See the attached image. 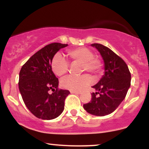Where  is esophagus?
<instances>
[{
  "label": "esophagus",
  "instance_id": "obj_1",
  "mask_svg": "<svg viewBox=\"0 0 149 149\" xmlns=\"http://www.w3.org/2000/svg\"><path fill=\"white\" fill-rule=\"evenodd\" d=\"M71 94H80V92L79 91H71Z\"/></svg>",
  "mask_w": 149,
  "mask_h": 149
}]
</instances>
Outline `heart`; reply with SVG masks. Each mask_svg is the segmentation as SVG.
Segmentation results:
<instances>
[{
	"instance_id": "obj_1",
	"label": "heart",
	"mask_w": 149,
	"mask_h": 149,
	"mask_svg": "<svg viewBox=\"0 0 149 149\" xmlns=\"http://www.w3.org/2000/svg\"><path fill=\"white\" fill-rule=\"evenodd\" d=\"M68 55L72 61L81 63V71L88 72L98 76L102 73V65L100 59L95 57V54L90 49L85 47L70 49L68 51ZM52 71L58 76H62L68 72L69 63L60 53H57L54 56L51 62ZM91 77L88 74L81 76H69L61 80V84L66 90L78 91L85 88L90 84Z\"/></svg>"
}]
</instances>
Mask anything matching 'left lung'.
Returning a JSON list of instances; mask_svg holds the SVG:
<instances>
[{"label": "left lung", "instance_id": "1", "mask_svg": "<svg viewBox=\"0 0 149 149\" xmlns=\"http://www.w3.org/2000/svg\"><path fill=\"white\" fill-rule=\"evenodd\" d=\"M91 45L103 57L105 73L92 87L97 92L92 94L91 101L83 104V108L92 115L104 116L113 112L125 98L130 86L131 73L123 59L111 49L100 43Z\"/></svg>", "mask_w": 149, "mask_h": 149}]
</instances>
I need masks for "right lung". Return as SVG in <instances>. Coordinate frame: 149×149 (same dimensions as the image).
Listing matches in <instances>:
<instances>
[{
	"label": "right lung",
	"mask_w": 149,
	"mask_h": 149,
	"mask_svg": "<svg viewBox=\"0 0 149 149\" xmlns=\"http://www.w3.org/2000/svg\"><path fill=\"white\" fill-rule=\"evenodd\" d=\"M67 45L59 42L45 45L20 70L19 89L22 99L29 110L38 118H56L64 109V101L70 92L58 88L59 80L52 72L51 62L57 51Z\"/></svg>",
	"instance_id": "1"
}]
</instances>
